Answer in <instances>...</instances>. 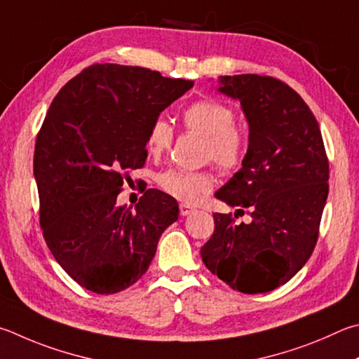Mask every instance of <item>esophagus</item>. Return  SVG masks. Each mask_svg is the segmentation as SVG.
<instances>
[{
	"label": "esophagus",
	"instance_id": "34e87169",
	"mask_svg": "<svg viewBox=\"0 0 359 359\" xmlns=\"http://www.w3.org/2000/svg\"><path fill=\"white\" fill-rule=\"evenodd\" d=\"M194 212V208L190 207L188 204H180V215L182 217H187V215H190Z\"/></svg>",
	"mask_w": 359,
	"mask_h": 359
}]
</instances>
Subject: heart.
I'll list each match as a JSON object with an SVG mask.
<instances>
[{
  "instance_id": "b5f03b06",
  "label": "heart",
  "mask_w": 359,
  "mask_h": 359,
  "mask_svg": "<svg viewBox=\"0 0 359 359\" xmlns=\"http://www.w3.org/2000/svg\"><path fill=\"white\" fill-rule=\"evenodd\" d=\"M184 126L204 140V157L221 171H232L240 166L246 149L245 132L236 123V114L224 103L198 100L185 108L182 114ZM174 138L171 123L157 117L149 128L147 151L154 157L165 154ZM158 185L169 196L182 202H194L213 188L210 172H190L182 169H168L158 175Z\"/></svg>"
}]
</instances>
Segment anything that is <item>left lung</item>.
Returning <instances> with one entry per match:
<instances>
[{"label": "left lung", "instance_id": "1", "mask_svg": "<svg viewBox=\"0 0 359 359\" xmlns=\"http://www.w3.org/2000/svg\"><path fill=\"white\" fill-rule=\"evenodd\" d=\"M218 93L240 102L250 135L242 169L215 198L250 208L252 221L215 213L202 262L233 290L270 292L303 269L317 243L330 179L322 133L302 97L276 78L219 76Z\"/></svg>", "mask_w": 359, "mask_h": 359}]
</instances>
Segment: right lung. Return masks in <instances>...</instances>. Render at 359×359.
<instances>
[{"label": "right lung", "mask_w": 359, "mask_h": 359, "mask_svg": "<svg viewBox=\"0 0 359 359\" xmlns=\"http://www.w3.org/2000/svg\"><path fill=\"white\" fill-rule=\"evenodd\" d=\"M193 81L119 64H94L51 102L36 140L41 226L51 254L81 287L109 295L147 271L179 204L147 190L117 205L123 179L147 158L151 123Z\"/></svg>", "instance_id": "1"}]
</instances>
